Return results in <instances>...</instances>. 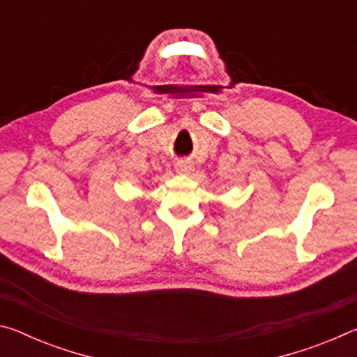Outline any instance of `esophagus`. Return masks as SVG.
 <instances>
[{"label": "esophagus", "instance_id": "obj_1", "mask_svg": "<svg viewBox=\"0 0 357 357\" xmlns=\"http://www.w3.org/2000/svg\"><path fill=\"white\" fill-rule=\"evenodd\" d=\"M174 168H176V172L179 174H190L193 172V165L190 164V162H185V160L178 162L176 167H174Z\"/></svg>", "mask_w": 357, "mask_h": 357}]
</instances>
